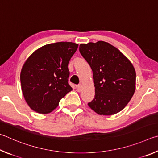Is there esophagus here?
I'll return each instance as SVG.
<instances>
[{
  "label": "esophagus",
  "mask_w": 158,
  "mask_h": 158,
  "mask_svg": "<svg viewBox=\"0 0 158 158\" xmlns=\"http://www.w3.org/2000/svg\"><path fill=\"white\" fill-rule=\"evenodd\" d=\"M76 89L77 92H81V90L82 89V85H76Z\"/></svg>",
  "instance_id": "34e87169"
}]
</instances>
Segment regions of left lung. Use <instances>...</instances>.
<instances>
[{
	"mask_svg": "<svg viewBox=\"0 0 158 158\" xmlns=\"http://www.w3.org/2000/svg\"><path fill=\"white\" fill-rule=\"evenodd\" d=\"M79 51L93 71L95 96L88 106L100 115L121 111L135 91L136 73L131 62L106 41L82 44Z\"/></svg>",
	"mask_w": 158,
	"mask_h": 158,
	"instance_id": "8db88e82",
	"label": "left lung"
}]
</instances>
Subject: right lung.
<instances>
[{"label":"right lung","instance_id":"obj_1","mask_svg":"<svg viewBox=\"0 0 158 158\" xmlns=\"http://www.w3.org/2000/svg\"><path fill=\"white\" fill-rule=\"evenodd\" d=\"M77 44L57 42L39 48L27 58L21 71V89L30 108L41 114L52 112L72 90L68 64Z\"/></svg>","mask_w":158,"mask_h":158}]
</instances>
